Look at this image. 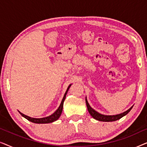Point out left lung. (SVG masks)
I'll return each instance as SVG.
<instances>
[{"label": "left lung", "mask_w": 147, "mask_h": 147, "mask_svg": "<svg viewBox=\"0 0 147 147\" xmlns=\"http://www.w3.org/2000/svg\"><path fill=\"white\" fill-rule=\"evenodd\" d=\"M86 106H87L88 110L89 112L92 117H93L94 119L99 120V121H102V122H112V121H116V120H119L120 118L123 117L125 115H126L128 112H129L133 106H132L131 108H130L128 110H126V112H124L123 113L116 114V115H112V116H109V115H104V114H101L98 113V112H96L95 110H94L91 106H90V104H88V100L86 98Z\"/></svg>", "instance_id": "8db88e82"}]
</instances>
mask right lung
Wrapping results in <instances>:
<instances>
[{"instance_id":"obj_1","label":"right lung","mask_w":147,"mask_h":147,"mask_svg":"<svg viewBox=\"0 0 147 147\" xmlns=\"http://www.w3.org/2000/svg\"><path fill=\"white\" fill-rule=\"evenodd\" d=\"M71 85V84H70V85L68 86L67 89V90H66L65 94H64L63 98V99H62V100H61V104H60L59 108H58L57 110H56V111L54 112L53 114H52L51 115L47 116V117H45V118H34L29 117V116H28L27 115H25V114H23V113H21V112H20L19 111V113L21 114V116H23L24 118H25L26 119H27L28 120H29V121L33 122V123H36V124L51 123V122H53L54 121H55V120H57L58 118L60 117V116H61L62 110H63V102H64V101H65V97H66V94H67L68 90H69Z\"/></svg>"}]
</instances>
